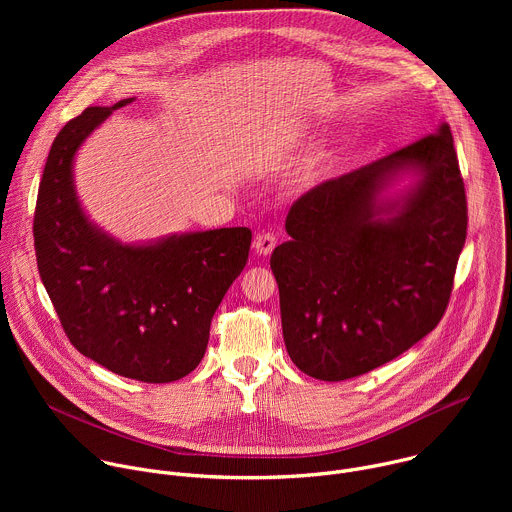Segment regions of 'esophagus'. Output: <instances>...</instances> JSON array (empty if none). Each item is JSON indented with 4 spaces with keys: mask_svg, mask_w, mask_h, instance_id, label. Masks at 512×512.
Returning a JSON list of instances; mask_svg holds the SVG:
<instances>
[{
    "mask_svg": "<svg viewBox=\"0 0 512 512\" xmlns=\"http://www.w3.org/2000/svg\"><path fill=\"white\" fill-rule=\"evenodd\" d=\"M277 245V237L273 233H259L255 237V243H253V249L257 251V255H269Z\"/></svg>",
    "mask_w": 512,
    "mask_h": 512,
    "instance_id": "34e87169",
    "label": "esophagus"
}]
</instances>
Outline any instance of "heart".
Returning <instances> with one entry per match:
<instances>
[{"instance_id": "heart-1", "label": "heart", "mask_w": 512, "mask_h": 512, "mask_svg": "<svg viewBox=\"0 0 512 512\" xmlns=\"http://www.w3.org/2000/svg\"><path fill=\"white\" fill-rule=\"evenodd\" d=\"M320 162H322V156H320V158H318V160H316V162H314V164H320Z\"/></svg>"}]
</instances>
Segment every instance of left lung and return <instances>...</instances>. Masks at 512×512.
Returning a JSON list of instances; mask_svg holds the SVG:
<instances>
[{
  "label": "left lung",
  "mask_w": 512,
  "mask_h": 512,
  "mask_svg": "<svg viewBox=\"0 0 512 512\" xmlns=\"http://www.w3.org/2000/svg\"><path fill=\"white\" fill-rule=\"evenodd\" d=\"M420 174L399 201L380 192ZM468 206L448 123L405 148L326 180L294 202L275 247L289 358L320 381H346L397 358L450 304Z\"/></svg>",
  "instance_id": "1"
}]
</instances>
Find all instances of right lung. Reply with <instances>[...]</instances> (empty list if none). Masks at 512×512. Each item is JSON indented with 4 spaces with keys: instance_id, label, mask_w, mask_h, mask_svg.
<instances>
[{
    "instance_id": "right-lung-1",
    "label": "right lung",
    "mask_w": 512,
    "mask_h": 512,
    "mask_svg": "<svg viewBox=\"0 0 512 512\" xmlns=\"http://www.w3.org/2000/svg\"><path fill=\"white\" fill-rule=\"evenodd\" d=\"M89 107L56 135L38 188L34 247L42 283L70 344L115 375L172 383L202 360L210 320L251 247L247 227L121 245L91 225L72 160L115 109Z\"/></svg>"
}]
</instances>
